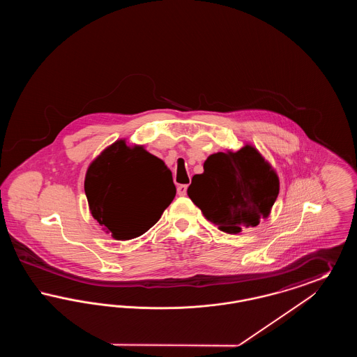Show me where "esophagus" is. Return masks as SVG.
I'll use <instances>...</instances> for the list:
<instances>
[{"label":"esophagus","instance_id":"obj_1","mask_svg":"<svg viewBox=\"0 0 357 357\" xmlns=\"http://www.w3.org/2000/svg\"><path fill=\"white\" fill-rule=\"evenodd\" d=\"M176 191H178V195H181V197L186 195L187 185H179V186H178V188H176Z\"/></svg>","mask_w":357,"mask_h":357}]
</instances>
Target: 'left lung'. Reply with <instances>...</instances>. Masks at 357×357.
<instances>
[{"label":"left lung","mask_w":357,"mask_h":357,"mask_svg":"<svg viewBox=\"0 0 357 357\" xmlns=\"http://www.w3.org/2000/svg\"><path fill=\"white\" fill-rule=\"evenodd\" d=\"M278 192L277 172L252 144L210 155L204 172L194 175L187 188L204 218L229 234L268 218Z\"/></svg>","instance_id":"obj_1"}]
</instances>
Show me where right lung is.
Segmentation results:
<instances>
[{"label": "right lung", "mask_w": 357, "mask_h": 357, "mask_svg": "<svg viewBox=\"0 0 357 357\" xmlns=\"http://www.w3.org/2000/svg\"><path fill=\"white\" fill-rule=\"evenodd\" d=\"M84 191L92 217L118 241L151 229L176 188L165 162L126 139L108 146L88 167Z\"/></svg>", "instance_id": "1"}]
</instances>
